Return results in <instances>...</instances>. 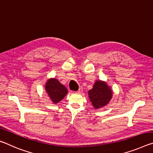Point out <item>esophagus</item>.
Segmentation results:
<instances>
[{"label": "esophagus", "mask_w": 153, "mask_h": 153, "mask_svg": "<svg viewBox=\"0 0 153 153\" xmlns=\"http://www.w3.org/2000/svg\"><path fill=\"white\" fill-rule=\"evenodd\" d=\"M82 91H83V88L82 87H80L79 89L77 90V91H76V92L77 93H81V92H82Z\"/></svg>", "instance_id": "34e87169"}]
</instances>
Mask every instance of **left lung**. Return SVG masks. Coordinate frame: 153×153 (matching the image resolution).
Here are the masks:
<instances>
[{
  "label": "left lung",
  "mask_w": 153,
  "mask_h": 153,
  "mask_svg": "<svg viewBox=\"0 0 153 153\" xmlns=\"http://www.w3.org/2000/svg\"><path fill=\"white\" fill-rule=\"evenodd\" d=\"M89 98L95 108H98L105 106L109 102L113 93L105 82L97 81L92 89L88 91Z\"/></svg>",
  "instance_id": "1"
}]
</instances>
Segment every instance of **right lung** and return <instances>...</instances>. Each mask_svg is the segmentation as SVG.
<instances>
[{"label": "right lung", "instance_id": "add662e5", "mask_svg": "<svg viewBox=\"0 0 153 153\" xmlns=\"http://www.w3.org/2000/svg\"><path fill=\"white\" fill-rule=\"evenodd\" d=\"M45 88L54 103H57L67 94V90L57 79H51L46 83Z\"/></svg>", "mask_w": 153, "mask_h": 153}]
</instances>
